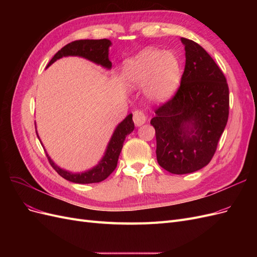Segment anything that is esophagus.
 I'll return each mask as SVG.
<instances>
[{"label":"esophagus","instance_id":"1","mask_svg":"<svg viewBox=\"0 0 257 257\" xmlns=\"http://www.w3.org/2000/svg\"><path fill=\"white\" fill-rule=\"evenodd\" d=\"M133 120L137 126H141L147 121V115L143 110H136L133 115Z\"/></svg>","mask_w":257,"mask_h":257}]
</instances>
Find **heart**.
<instances>
[{"instance_id": "b5f03b06", "label": "heart", "mask_w": 257, "mask_h": 257, "mask_svg": "<svg viewBox=\"0 0 257 257\" xmlns=\"http://www.w3.org/2000/svg\"><path fill=\"white\" fill-rule=\"evenodd\" d=\"M124 79L132 85H144L152 98L168 97L181 78V64L174 53L146 49L124 64Z\"/></svg>"}]
</instances>
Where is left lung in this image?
Segmentation results:
<instances>
[{"label":"left lung","mask_w":257,"mask_h":257,"mask_svg":"<svg viewBox=\"0 0 257 257\" xmlns=\"http://www.w3.org/2000/svg\"><path fill=\"white\" fill-rule=\"evenodd\" d=\"M185 67L175 95L155 108L157 159L175 175L199 170L212 160L229 114L226 78L197 43L181 38Z\"/></svg>","instance_id":"1"}]
</instances>
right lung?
<instances>
[{
  "mask_svg": "<svg viewBox=\"0 0 257 257\" xmlns=\"http://www.w3.org/2000/svg\"><path fill=\"white\" fill-rule=\"evenodd\" d=\"M111 42L109 40H106V38H103V40H79L72 42L65 45L63 48L54 54V57L48 63V66L62 57L78 56L88 59L104 67L110 68L111 62L108 59V48H109ZM134 127L135 126L133 122V114L131 113L116 126L110 142L108 144L107 150L102 161L98 163L97 166L92 168L91 170H88V172L81 174H72L58 167L47 155L48 161L52 168L62 178L66 179L68 181L81 184L100 182L105 180L107 177H109L110 174L115 169L116 164H118L119 155L123 147V143L125 141V137L134 131Z\"/></svg>",
  "mask_w": 257,
  "mask_h": 257,
  "instance_id": "add662e5",
  "label": "right lung"
}]
</instances>
